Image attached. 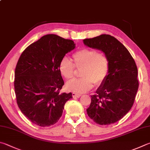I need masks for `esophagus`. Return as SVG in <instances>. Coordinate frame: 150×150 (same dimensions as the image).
<instances>
[{
	"label": "esophagus",
	"mask_w": 150,
	"mask_h": 150,
	"mask_svg": "<svg viewBox=\"0 0 150 150\" xmlns=\"http://www.w3.org/2000/svg\"><path fill=\"white\" fill-rule=\"evenodd\" d=\"M72 96L73 98H79L80 96H81V94H76V93H73Z\"/></svg>",
	"instance_id": "obj_1"
}]
</instances>
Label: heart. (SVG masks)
I'll use <instances>...</instances> for the list:
<instances>
[{
	"label": "heart",
	"instance_id": "obj_1",
	"mask_svg": "<svg viewBox=\"0 0 150 150\" xmlns=\"http://www.w3.org/2000/svg\"><path fill=\"white\" fill-rule=\"evenodd\" d=\"M73 61L77 68L83 67V77L73 79L66 84L68 91L75 93H84L96 84H102L110 72V61L103 53L94 49L83 48L73 54ZM59 71L66 79H70L75 74V67L71 61L64 57L59 62Z\"/></svg>",
	"mask_w": 150,
	"mask_h": 150
}]
</instances>
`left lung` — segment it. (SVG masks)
Here are the masks:
<instances>
[{
	"instance_id": "1",
	"label": "left lung",
	"mask_w": 150,
	"mask_h": 150,
	"mask_svg": "<svg viewBox=\"0 0 150 150\" xmlns=\"http://www.w3.org/2000/svg\"><path fill=\"white\" fill-rule=\"evenodd\" d=\"M83 43L103 52L110 61V72L96 94L91 96L87 114L97 124H113L123 117L134 103L139 85L137 65L126 47L110 35L84 39Z\"/></svg>"
}]
</instances>
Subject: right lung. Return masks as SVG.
Listing matches in <instances>:
<instances>
[{
    "label": "right lung",
    "mask_w": 150,
    "mask_h": 150,
    "mask_svg": "<svg viewBox=\"0 0 150 150\" xmlns=\"http://www.w3.org/2000/svg\"><path fill=\"white\" fill-rule=\"evenodd\" d=\"M75 48L71 40L54 34L42 37L25 48L16 65L14 89L19 108L29 120L50 127L62 117L71 92L59 93L64 84L59 64Z\"/></svg>",
    "instance_id": "add662e5"
}]
</instances>
